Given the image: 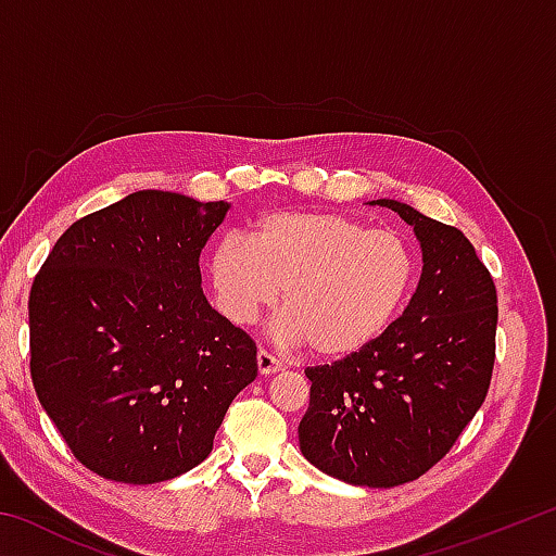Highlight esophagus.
I'll return each mask as SVG.
<instances>
[{
    "instance_id": "1",
    "label": "esophagus",
    "mask_w": 556,
    "mask_h": 556,
    "mask_svg": "<svg viewBox=\"0 0 556 556\" xmlns=\"http://www.w3.org/2000/svg\"><path fill=\"white\" fill-rule=\"evenodd\" d=\"M257 370H260V375H271V372L285 370V363H281L279 357H275L271 353H267L265 348H260V351H257Z\"/></svg>"
}]
</instances>
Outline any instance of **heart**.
Returning a JSON list of instances; mask_svg holds the SVG:
<instances>
[{"label":"heart","instance_id":"obj_1","mask_svg":"<svg viewBox=\"0 0 556 556\" xmlns=\"http://www.w3.org/2000/svg\"><path fill=\"white\" fill-rule=\"evenodd\" d=\"M211 279L223 314L242 326L275 306L285 289L279 336L341 361L397 321L417 257L397 230H372L341 213L277 211L255 223L252 242L240 232L215 242Z\"/></svg>","mask_w":556,"mask_h":556}]
</instances>
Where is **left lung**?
<instances>
[{
  "label": "left lung",
  "mask_w": 556,
  "mask_h": 556,
  "mask_svg": "<svg viewBox=\"0 0 556 556\" xmlns=\"http://www.w3.org/2000/svg\"><path fill=\"white\" fill-rule=\"evenodd\" d=\"M421 242V277L404 314L370 348L306 368L312 397L299 444L338 481H417L456 444L485 402L495 363L497 294L454 225L380 199Z\"/></svg>",
  "instance_id": "8db88e82"
}]
</instances>
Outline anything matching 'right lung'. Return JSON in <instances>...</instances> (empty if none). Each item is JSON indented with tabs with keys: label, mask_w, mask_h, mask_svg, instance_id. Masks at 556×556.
Listing matches in <instances>:
<instances>
[{
	"label": "right lung",
	"mask_w": 556,
	"mask_h": 556,
	"mask_svg": "<svg viewBox=\"0 0 556 556\" xmlns=\"http://www.w3.org/2000/svg\"><path fill=\"white\" fill-rule=\"evenodd\" d=\"M230 205L137 191L75 220L29 294L31 380L83 466L162 483L199 466L257 345L211 308L199 257Z\"/></svg>",
	"instance_id": "add662e5"
}]
</instances>
